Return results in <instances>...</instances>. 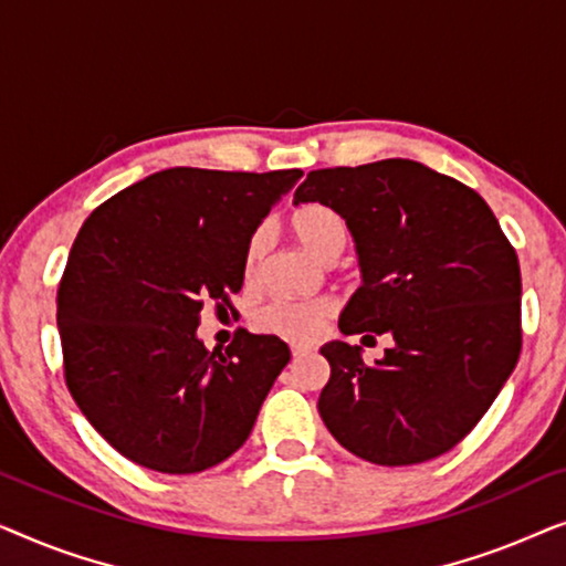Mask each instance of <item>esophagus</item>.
<instances>
[{
	"label": "esophagus",
	"mask_w": 566,
	"mask_h": 566,
	"mask_svg": "<svg viewBox=\"0 0 566 566\" xmlns=\"http://www.w3.org/2000/svg\"><path fill=\"white\" fill-rule=\"evenodd\" d=\"M291 350H293V355H296V358H301V355L312 353V347H308V345H293Z\"/></svg>",
	"instance_id": "34e87169"
}]
</instances>
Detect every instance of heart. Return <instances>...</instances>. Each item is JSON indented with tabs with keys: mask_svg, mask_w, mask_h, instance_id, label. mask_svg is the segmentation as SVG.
<instances>
[{
	"mask_svg": "<svg viewBox=\"0 0 566 566\" xmlns=\"http://www.w3.org/2000/svg\"><path fill=\"white\" fill-rule=\"evenodd\" d=\"M293 237L306 252H312L319 260H335L339 250L347 242V227L345 219L335 208L324 203H306L293 211L291 216ZM268 250V231L258 229L250 237L244 250V275L254 277L260 270V262L265 258ZM335 314V298L319 296L308 301H289L277 298L273 304L262 306L258 314L260 327L275 335L296 339V343H308L324 329V322Z\"/></svg>",
	"mask_w": 566,
	"mask_h": 566,
	"instance_id": "heart-1",
	"label": "heart"
}]
</instances>
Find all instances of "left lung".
<instances>
[{
  "instance_id": "8db88e82",
  "label": "left lung",
  "mask_w": 566,
  "mask_h": 566,
  "mask_svg": "<svg viewBox=\"0 0 566 566\" xmlns=\"http://www.w3.org/2000/svg\"><path fill=\"white\" fill-rule=\"evenodd\" d=\"M343 216L360 289L343 335H391L374 366L358 345H322L319 415L347 451L378 467L436 459L474 430L521 355V265L484 198L412 159L314 169L293 206Z\"/></svg>"
}]
</instances>
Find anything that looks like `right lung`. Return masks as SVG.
I'll list each match as a JSON object with an SVG mask.
<instances>
[{
  "label": "right lung",
  "mask_w": 566,
  "mask_h": 566,
  "mask_svg": "<svg viewBox=\"0 0 566 566\" xmlns=\"http://www.w3.org/2000/svg\"><path fill=\"white\" fill-rule=\"evenodd\" d=\"M301 175L161 169L84 221L59 285L64 376L128 461L198 474L250 438L291 350L242 329L227 353H208L200 312L242 291L247 242Z\"/></svg>",
  "instance_id": "add662e5"
}]
</instances>
